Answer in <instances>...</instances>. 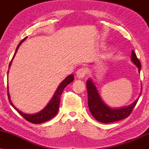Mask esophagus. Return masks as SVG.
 <instances>
[{
  "mask_svg": "<svg viewBox=\"0 0 149 149\" xmlns=\"http://www.w3.org/2000/svg\"><path fill=\"white\" fill-rule=\"evenodd\" d=\"M87 72V70L86 69H84V68H81V69H78V71H76V77L78 78H83V77L85 76Z\"/></svg>",
  "mask_w": 149,
  "mask_h": 149,
  "instance_id": "34e87169",
  "label": "esophagus"
}]
</instances>
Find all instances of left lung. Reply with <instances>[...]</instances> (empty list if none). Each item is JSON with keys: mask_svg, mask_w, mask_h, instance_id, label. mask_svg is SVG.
Listing matches in <instances>:
<instances>
[{"mask_svg": "<svg viewBox=\"0 0 149 149\" xmlns=\"http://www.w3.org/2000/svg\"><path fill=\"white\" fill-rule=\"evenodd\" d=\"M131 60L137 66L140 73L141 66L136 54L133 50H132ZM87 90H88V107L91 112L92 116L99 122L102 123H109L116 122L126 118L130 115L138 100L139 97L136 101H134L131 105L123 108L118 109H112L108 107L101 98L97 89L94 84L93 81L88 79L86 82ZM142 89V88H141ZM140 96V95H139Z\"/></svg>", "mask_w": 149, "mask_h": 149, "instance_id": "1", "label": "left lung"}]
</instances>
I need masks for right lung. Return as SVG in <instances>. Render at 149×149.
<instances>
[{"instance_id":"add662e5","label":"right lung","mask_w":149,"mask_h":149,"mask_svg":"<svg viewBox=\"0 0 149 149\" xmlns=\"http://www.w3.org/2000/svg\"><path fill=\"white\" fill-rule=\"evenodd\" d=\"M26 38V37L25 38H24L23 40L19 43L17 47V49L16 50H15L14 56H13V59H12V60L10 63L9 69H10V65L12 64V61H13L15 54L17 53V51L20 45L22 43V42H23L24 40H25ZM73 80H74V76H73V75H69V76L66 77V78L60 83V85H59V87H58L57 90H56L55 93H54V96L52 97V100H50V102H49L48 104H47V105L46 106V107L44 108L42 111H40L37 113H35V114L24 113L22 112L21 111H19L18 109H17V108L14 106V104H13L11 100H10L9 91H8V100H9V102L10 104L12 105V107L14 108L15 110H16L19 113L20 115L24 118L26 120H28L29 122L31 123H34V124L42 123L46 122V121L52 119V118L54 117L56 114L57 113L58 110H59V103H60V97H61V93H62L64 89L66 88V87L70 83H71Z\"/></svg>"}]
</instances>
